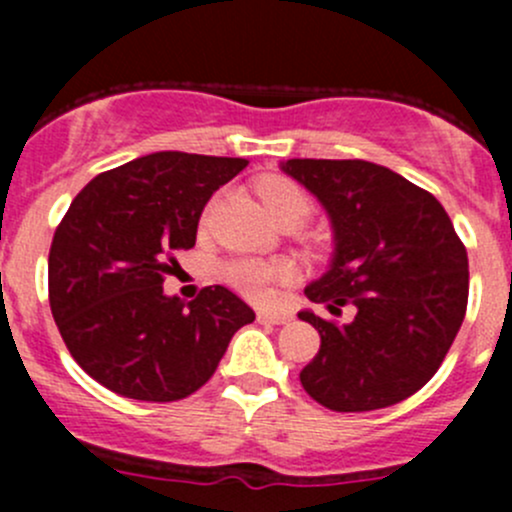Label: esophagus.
<instances>
[{
  "instance_id": "1",
  "label": "esophagus",
  "mask_w": 512,
  "mask_h": 512,
  "mask_svg": "<svg viewBox=\"0 0 512 512\" xmlns=\"http://www.w3.org/2000/svg\"><path fill=\"white\" fill-rule=\"evenodd\" d=\"M257 319L265 324H289L292 322V314H285V312H260L257 314Z\"/></svg>"
}]
</instances>
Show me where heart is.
Wrapping results in <instances>:
<instances>
[{
    "instance_id": "1",
    "label": "heart",
    "mask_w": 512,
    "mask_h": 512,
    "mask_svg": "<svg viewBox=\"0 0 512 512\" xmlns=\"http://www.w3.org/2000/svg\"><path fill=\"white\" fill-rule=\"evenodd\" d=\"M260 195L265 208L275 220L299 218L304 220L312 213V198L299 188L294 180L272 175L260 183ZM294 270L285 260H257V257H235L225 262L223 277L240 294L252 302H270L275 294V285L292 280Z\"/></svg>"
}]
</instances>
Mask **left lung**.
I'll return each mask as SVG.
<instances>
[{
    "label": "left lung",
    "mask_w": 512,
    "mask_h": 512,
    "mask_svg": "<svg viewBox=\"0 0 512 512\" xmlns=\"http://www.w3.org/2000/svg\"><path fill=\"white\" fill-rule=\"evenodd\" d=\"M282 170L322 203L334 257L304 294L354 319L299 312L322 337L299 374L332 411H374L416 394L446 359L468 304V255L443 205L369 160L292 158Z\"/></svg>",
    "instance_id": "obj_1"
}]
</instances>
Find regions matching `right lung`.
<instances>
[{"mask_svg":"<svg viewBox=\"0 0 512 512\" xmlns=\"http://www.w3.org/2000/svg\"><path fill=\"white\" fill-rule=\"evenodd\" d=\"M245 158L160 151L96 175L74 198L49 250V304L76 364L138 401H178L218 369L255 312L227 287L193 302L163 292L173 252L195 245L210 195Z\"/></svg>","mask_w":512,"mask_h":512,"instance_id":"right-lung-1","label":"right lung"}]
</instances>
